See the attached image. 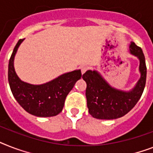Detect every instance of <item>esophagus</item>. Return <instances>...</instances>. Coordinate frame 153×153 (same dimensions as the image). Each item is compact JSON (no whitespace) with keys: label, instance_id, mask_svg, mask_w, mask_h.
Returning a JSON list of instances; mask_svg holds the SVG:
<instances>
[{"label":"esophagus","instance_id":"esophagus-1","mask_svg":"<svg viewBox=\"0 0 153 153\" xmlns=\"http://www.w3.org/2000/svg\"><path fill=\"white\" fill-rule=\"evenodd\" d=\"M87 69H88V68L86 67V66H82V67L81 68V71H82V74H84V73H85V71H87Z\"/></svg>","mask_w":153,"mask_h":153}]
</instances>
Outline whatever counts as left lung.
Returning a JSON list of instances; mask_svg holds the SVG:
<instances>
[{
	"label": "left lung",
	"mask_w": 153,
	"mask_h": 153,
	"mask_svg": "<svg viewBox=\"0 0 153 153\" xmlns=\"http://www.w3.org/2000/svg\"><path fill=\"white\" fill-rule=\"evenodd\" d=\"M130 53L139 59L141 77L130 91L112 87L97 71H87L82 75L86 82L85 96L89 113L99 120H114L123 116L136 105L143 94L147 68L144 53L134 42H130Z\"/></svg>",
	"instance_id": "obj_1"
}]
</instances>
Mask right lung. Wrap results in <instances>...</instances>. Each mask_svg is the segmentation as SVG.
<instances>
[{"mask_svg": "<svg viewBox=\"0 0 153 153\" xmlns=\"http://www.w3.org/2000/svg\"><path fill=\"white\" fill-rule=\"evenodd\" d=\"M23 40H19L10 57L8 72L10 89L17 102L28 113L38 117L55 116L61 112L68 94L81 79V71L65 73L42 85L23 82L15 71L14 58Z\"/></svg>", "mask_w": 153, "mask_h": 153, "instance_id": "obj_1", "label": "right lung"}]
</instances>
